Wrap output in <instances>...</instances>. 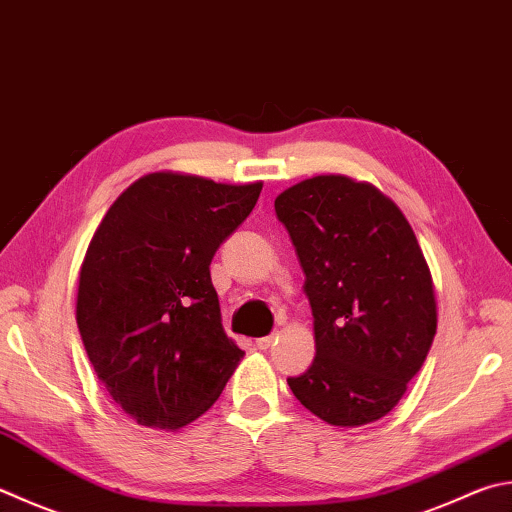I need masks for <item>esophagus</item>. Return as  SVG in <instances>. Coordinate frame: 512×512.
<instances>
[{
	"mask_svg": "<svg viewBox=\"0 0 512 512\" xmlns=\"http://www.w3.org/2000/svg\"><path fill=\"white\" fill-rule=\"evenodd\" d=\"M276 341V336H263V339H256V347L258 350H267V347H272Z\"/></svg>",
	"mask_w": 512,
	"mask_h": 512,
	"instance_id": "1",
	"label": "esophagus"
}]
</instances>
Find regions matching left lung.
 <instances>
[{"label": "left lung", "mask_w": 512, "mask_h": 512, "mask_svg": "<svg viewBox=\"0 0 512 512\" xmlns=\"http://www.w3.org/2000/svg\"><path fill=\"white\" fill-rule=\"evenodd\" d=\"M305 272L316 356L287 379L330 426L385 417L421 370L437 334L428 260L397 202L370 182L323 173L274 200Z\"/></svg>", "instance_id": "8db88e82"}]
</instances>
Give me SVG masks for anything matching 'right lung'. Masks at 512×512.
Masks as SVG:
<instances>
[{
    "label": "right lung",
    "mask_w": 512,
    "mask_h": 512,
    "mask_svg": "<svg viewBox=\"0 0 512 512\" xmlns=\"http://www.w3.org/2000/svg\"><path fill=\"white\" fill-rule=\"evenodd\" d=\"M260 189L153 171L115 198L86 247L75 301L84 350L144 428L194 423L245 356L225 334L209 265Z\"/></svg>",
    "instance_id": "right-lung-1"
}]
</instances>
